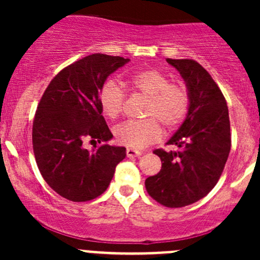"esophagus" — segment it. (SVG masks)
<instances>
[{
    "label": "esophagus",
    "instance_id": "esophagus-1",
    "mask_svg": "<svg viewBox=\"0 0 260 260\" xmlns=\"http://www.w3.org/2000/svg\"><path fill=\"white\" fill-rule=\"evenodd\" d=\"M142 154V152L137 151V149H133V148H127V157L129 158H133V157H140Z\"/></svg>",
    "mask_w": 260,
    "mask_h": 260
}]
</instances>
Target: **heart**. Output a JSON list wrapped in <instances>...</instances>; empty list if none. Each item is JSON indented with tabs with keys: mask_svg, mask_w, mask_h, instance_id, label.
Segmentation results:
<instances>
[{
	"mask_svg": "<svg viewBox=\"0 0 260 260\" xmlns=\"http://www.w3.org/2000/svg\"><path fill=\"white\" fill-rule=\"evenodd\" d=\"M128 83L135 90L148 98L146 104L145 120H128L114 129L118 143L128 148L142 149L158 142L162 138V128L174 129L182 123L190 107V96L181 84L170 83L161 72L147 69L132 74ZM99 106L109 119H115L124 107V93L114 81H107L99 91Z\"/></svg>",
	"mask_w": 260,
	"mask_h": 260,
	"instance_id": "1",
	"label": "heart"
}]
</instances>
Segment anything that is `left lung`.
Instances as JSON below:
<instances>
[{"instance_id":"obj_1","label":"left lung","mask_w":260,"mask_h":260,"mask_svg":"<svg viewBox=\"0 0 260 260\" xmlns=\"http://www.w3.org/2000/svg\"><path fill=\"white\" fill-rule=\"evenodd\" d=\"M190 96L187 115L167 141L177 151L156 149L161 171L146 180L152 199L167 208L196 203L214 188L229 157L232 138L226 101L211 75L195 60L167 59Z\"/></svg>"}]
</instances>
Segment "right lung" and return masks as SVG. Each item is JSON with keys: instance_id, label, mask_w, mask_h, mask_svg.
<instances>
[{"instance_id": "1", "label": "right lung", "mask_w": 260, "mask_h": 260, "mask_svg": "<svg viewBox=\"0 0 260 260\" xmlns=\"http://www.w3.org/2000/svg\"><path fill=\"white\" fill-rule=\"evenodd\" d=\"M129 61L93 54L62 69L50 81L32 125L36 164L46 183L75 203L98 198L108 188L124 147L109 146L113 135L102 115L99 91L107 78ZM104 142L91 151L82 141Z\"/></svg>"}]
</instances>
